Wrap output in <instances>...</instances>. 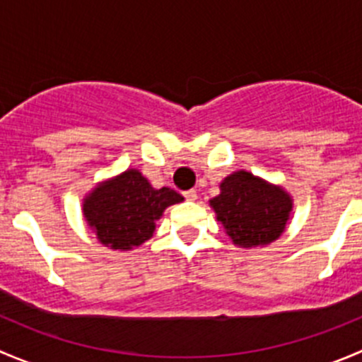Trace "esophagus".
Returning a JSON list of instances; mask_svg holds the SVG:
<instances>
[{
	"label": "esophagus",
	"mask_w": 362,
	"mask_h": 362,
	"mask_svg": "<svg viewBox=\"0 0 362 362\" xmlns=\"http://www.w3.org/2000/svg\"><path fill=\"white\" fill-rule=\"evenodd\" d=\"M184 198L187 199V202H196V199H198V192H196L194 189H191V191H185Z\"/></svg>",
	"instance_id": "obj_1"
}]
</instances>
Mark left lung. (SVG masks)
<instances>
[{"instance_id":"obj_1","label":"left lung","mask_w":362,"mask_h":362,"mask_svg":"<svg viewBox=\"0 0 362 362\" xmlns=\"http://www.w3.org/2000/svg\"><path fill=\"white\" fill-rule=\"evenodd\" d=\"M210 206L233 243L252 249L280 238L293 199L280 185L240 170L221 182V194L210 199Z\"/></svg>"}]
</instances>
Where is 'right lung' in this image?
Returning a JSON list of instances; mask_svg holds the SVG:
<instances>
[{"instance_id": "right-lung-1", "label": "right lung", "mask_w": 362, "mask_h": 362, "mask_svg": "<svg viewBox=\"0 0 362 362\" xmlns=\"http://www.w3.org/2000/svg\"><path fill=\"white\" fill-rule=\"evenodd\" d=\"M184 202L170 187L154 189L138 170H127L93 189L83 217L98 240L113 250H131L152 238L156 221L170 204Z\"/></svg>"}]
</instances>
